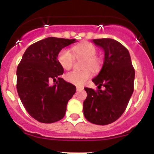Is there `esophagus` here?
I'll return each instance as SVG.
<instances>
[{
  "label": "esophagus",
  "mask_w": 154,
  "mask_h": 154,
  "mask_svg": "<svg viewBox=\"0 0 154 154\" xmlns=\"http://www.w3.org/2000/svg\"><path fill=\"white\" fill-rule=\"evenodd\" d=\"M83 89V86H77V91H81V90Z\"/></svg>",
  "instance_id": "1"
}]
</instances>
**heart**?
Masks as SVG:
<instances>
[{
    "label": "heart",
    "mask_w": 154,
    "mask_h": 154,
    "mask_svg": "<svg viewBox=\"0 0 154 154\" xmlns=\"http://www.w3.org/2000/svg\"><path fill=\"white\" fill-rule=\"evenodd\" d=\"M72 52L76 57L85 59L83 71H72L67 73L65 76L66 80L76 86H81L87 80L91 77L92 71H97L101 66V60L96 56L97 51L94 45L90 42H84L72 48ZM58 61L64 69L69 70L72 68L74 57L71 51L68 49H63L58 54Z\"/></svg>",
    "instance_id": "obj_1"
}]
</instances>
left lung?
I'll return each instance as SVG.
<instances>
[{"mask_svg": "<svg viewBox=\"0 0 154 154\" xmlns=\"http://www.w3.org/2000/svg\"><path fill=\"white\" fill-rule=\"evenodd\" d=\"M104 50L103 67L92 81L98 89L84 88L87 92L83 102V114L89 122L106 125L116 122L127 108L134 90L135 69L128 50L112 38L93 39ZM105 87L104 91L100 90Z\"/></svg>", "mask_w": 154, "mask_h": 154, "instance_id": "1", "label": "left lung"}]
</instances>
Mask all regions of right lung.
I'll return each instance as SVG.
<instances>
[{"mask_svg":"<svg viewBox=\"0 0 154 154\" xmlns=\"http://www.w3.org/2000/svg\"><path fill=\"white\" fill-rule=\"evenodd\" d=\"M75 42L56 37L40 40L27 48L18 64V94L29 116L41 123L61 120L75 94V86L60 77L64 69L57 59L63 48Z\"/></svg>","mask_w":154,"mask_h":154,"instance_id":"1","label":"right lung"}]
</instances>
